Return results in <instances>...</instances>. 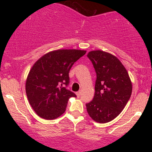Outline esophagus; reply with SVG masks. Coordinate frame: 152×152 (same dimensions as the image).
Masks as SVG:
<instances>
[{"label":"esophagus","mask_w":152,"mask_h":152,"mask_svg":"<svg viewBox=\"0 0 152 152\" xmlns=\"http://www.w3.org/2000/svg\"><path fill=\"white\" fill-rule=\"evenodd\" d=\"M81 91H78L77 93H76V95H77L78 97H80V96H81Z\"/></svg>","instance_id":"obj_1"}]
</instances>
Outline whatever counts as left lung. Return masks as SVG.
<instances>
[{"instance_id":"8db88e82","label":"left lung","mask_w":152,"mask_h":152,"mask_svg":"<svg viewBox=\"0 0 152 152\" xmlns=\"http://www.w3.org/2000/svg\"><path fill=\"white\" fill-rule=\"evenodd\" d=\"M93 64L96 80L93 100L86 104L91 118L98 123L112 121L129 100L132 84L124 66L116 56L103 50L87 55Z\"/></svg>"}]
</instances>
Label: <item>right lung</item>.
Here are the masks:
<instances>
[{
  "label": "right lung",
  "instance_id": "1",
  "mask_svg": "<svg viewBox=\"0 0 152 152\" xmlns=\"http://www.w3.org/2000/svg\"><path fill=\"white\" fill-rule=\"evenodd\" d=\"M86 50H57L45 54L35 63L26 83L28 99L40 117L54 119L64 114L74 92L67 89L69 71Z\"/></svg>",
  "mask_w": 152,
  "mask_h": 152
}]
</instances>
